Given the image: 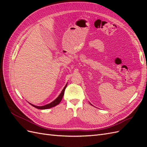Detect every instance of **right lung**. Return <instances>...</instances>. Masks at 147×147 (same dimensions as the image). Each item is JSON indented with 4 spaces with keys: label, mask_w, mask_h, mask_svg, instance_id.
<instances>
[{
    "label": "right lung",
    "mask_w": 147,
    "mask_h": 147,
    "mask_svg": "<svg viewBox=\"0 0 147 147\" xmlns=\"http://www.w3.org/2000/svg\"><path fill=\"white\" fill-rule=\"evenodd\" d=\"M67 85V84H65V86L64 88H63V90H62L61 92L60 93V94L58 96V97H57V98H56L55 100H53V102H51V103H50V104H47V105H43V106H37V105H33V104H30V103H29H29L31 105H32L33 107H34L35 108L38 109H41V110H45V109H50V108L53 107H55L56 105H58V104L60 103L61 100H62V99H63V97L64 94L65 89Z\"/></svg>",
    "instance_id": "add662e5"
}]
</instances>
